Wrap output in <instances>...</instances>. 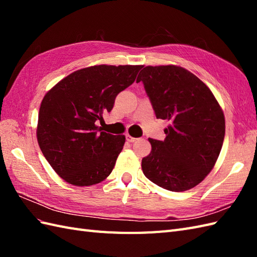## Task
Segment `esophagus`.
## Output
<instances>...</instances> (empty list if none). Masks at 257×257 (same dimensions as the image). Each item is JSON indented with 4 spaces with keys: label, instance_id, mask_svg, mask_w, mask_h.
<instances>
[{
    "label": "esophagus",
    "instance_id": "obj_1",
    "mask_svg": "<svg viewBox=\"0 0 257 257\" xmlns=\"http://www.w3.org/2000/svg\"><path fill=\"white\" fill-rule=\"evenodd\" d=\"M125 140H127V141H128V143H135V141H136V140H137V139H136V138H134V137H132V136H129V135H127V136H125Z\"/></svg>",
    "mask_w": 257,
    "mask_h": 257
}]
</instances>
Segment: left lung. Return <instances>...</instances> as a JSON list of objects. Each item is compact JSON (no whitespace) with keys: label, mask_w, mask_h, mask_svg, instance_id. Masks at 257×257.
Masks as SVG:
<instances>
[{"label":"left lung","mask_w":257,"mask_h":257,"mask_svg":"<svg viewBox=\"0 0 257 257\" xmlns=\"http://www.w3.org/2000/svg\"><path fill=\"white\" fill-rule=\"evenodd\" d=\"M158 119L168 120L163 141L149 139L145 176L173 192L194 188L210 173L225 135V120L203 81L182 67L147 66L138 75Z\"/></svg>","instance_id":"obj_1"}]
</instances>
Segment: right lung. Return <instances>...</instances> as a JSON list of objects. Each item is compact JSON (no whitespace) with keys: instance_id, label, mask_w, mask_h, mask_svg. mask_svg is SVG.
I'll use <instances>...</instances> for the list:
<instances>
[{"instance_id":"right-lung-1","label":"right lung","mask_w":257,"mask_h":257,"mask_svg":"<svg viewBox=\"0 0 257 257\" xmlns=\"http://www.w3.org/2000/svg\"><path fill=\"white\" fill-rule=\"evenodd\" d=\"M141 68L99 65L76 70L43 98L37 141L66 182L85 187L111 173L125 138L101 132L97 123L111 111L117 95L134 83Z\"/></svg>"}]
</instances>
